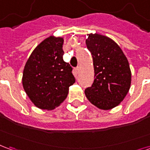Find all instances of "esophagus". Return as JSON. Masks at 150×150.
I'll return each mask as SVG.
<instances>
[{"label":"esophagus","mask_w":150,"mask_h":150,"mask_svg":"<svg viewBox=\"0 0 150 150\" xmlns=\"http://www.w3.org/2000/svg\"><path fill=\"white\" fill-rule=\"evenodd\" d=\"M79 71H80V67H77L75 68V71L76 72V74H79Z\"/></svg>","instance_id":"obj_1"}]
</instances>
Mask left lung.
Segmentation results:
<instances>
[{
    "instance_id": "8db88e82",
    "label": "left lung",
    "mask_w": 150,
    "mask_h": 150,
    "mask_svg": "<svg viewBox=\"0 0 150 150\" xmlns=\"http://www.w3.org/2000/svg\"><path fill=\"white\" fill-rule=\"evenodd\" d=\"M86 45L91 53L95 79L85 89L86 97L100 109L116 107L129 92L131 71L128 59L117 44L109 38L89 34Z\"/></svg>"
}]
</instances>
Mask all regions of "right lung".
<instances>
[{
  "instance_id": "add662e5",
  "label": "right lung",
  "mask_w": 150,
  "mask_h": 150,
  "mask_svg": "<svg viewBox=\"0 0 150 150\" xmlns=\"http://www.w3.org/2000/svg\"><path fill=\"white\" fill-rule=\"evenodd\" d=\"M63 38H47L34 50L25 66L22 84L35 106L51 110L67 96L75 82L72 67L64 62Z\"/></svg>"
}]
</instances>
